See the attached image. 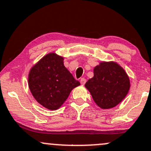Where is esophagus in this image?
<instances>
[{"instance_id":"34e87169","label":"esophagus","mask_w":151,"mask_h":151,"mask_svg":"<svg viewBox=\"0 0 151 151\" xmlns=\"http://www.w3.org/2000/svg\"><path fill=\"white\" fill-rule=\"evenodd\" d=\"M85 82H86V80H85V78H81V80H80L81 85H85Z\"/></svg>"}]
</instances>
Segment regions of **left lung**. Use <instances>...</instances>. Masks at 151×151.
Segmentation results:
<instances>
[{"mask_svg": "<svg viewBox=\"0 0 151 151\" xmlns=\"http://www.w3.org/2000/svg\"><path fill=\"white\" fill-rule=\"evenodd\" d=\"M94 76L85 86L95 103L102 109H111L122 102L130 88L124 69L114 61H102L93 69Z\"/></svg>", "mask_w": 151, "mask_h": 151, "instance_id": "8db88e82", "label": "left lung"}]
</instances>
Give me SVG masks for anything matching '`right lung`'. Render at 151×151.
<instances>
[{"instance_id":"right-lung-1","label":"right lung","mask_w":151,"mask_h":151,"mask_svg":"<svg viewBox=\"0 0 151 151\" xmlns=\"http://www.w3.org/2000/svg\"><path fill=\"white\" fill-rule=\"evenodd\" d=\"M63 57L47 53L30 69L28 85L32 95L41 106L57 110L76 87L80 85L63 64Z\"/></svg>"}]
</instances>
